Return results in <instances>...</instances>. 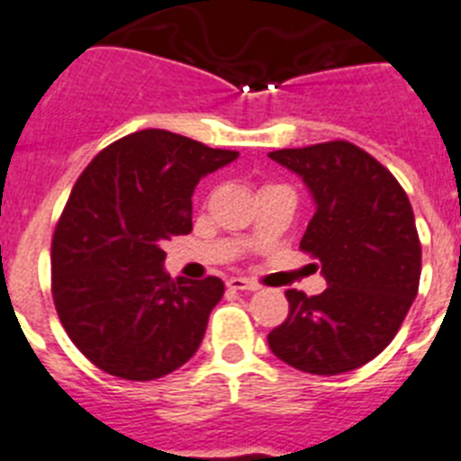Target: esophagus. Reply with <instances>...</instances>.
Segmentation results:
<instances>
[{
	"mask_svg": "<svg viewBox=\"0 0 461 461\" xmlns=\"http://www.w3.org/2000/svg\"><path fill=\"white\" fill-rule=\"evenodd\" d=\"M227 288L230 290H249V293H255V290H260V285L250 281V278H243V276H231L227 281Z\"/></svg>",
	"mask_w": 461,
	"mask_h": 461,
	"instance_id": "obj_1",
	"label": "esophagus"
}]
</instances>
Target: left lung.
<instances>
[{"instance_id":"obj_1","label":"left lung","mask_w":461,"mask_h":461,"mask_svg":"<svg viewBox=\"0 0 461 461\" xmlns=\"http://www.w3.org/2000/svg\"><path fill=\"white\" fill-rule=\"evenodd\" d=\"M314 199L300 249L328 288L285 290L288 319L267 335L276 358L312 375L361 368L392 342L420 288L421 246L408 194L361 147L344 140L276 149Z\"/></svg>"}]
</instances>
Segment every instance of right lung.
Listing matches in <instances>:
<instances>
[{
	"label": "right lung",
	"mask_w": 461,
	"mask_h": 461,
	"mask_svg": "<svg viewBox=\"0 0 461 461\" xmlns=\"http://www.w3.org/2000/svg\"><path fill=\"white\" fill-rule=\"evenodd\" d=\"M237 157L145 129L112 142L81 173L53 234L51 285L65 332L93 366L147 382L196 354L224 284L171 278L161 246L192 231L201 177Z\"/></svg>",
	"instance_id": "obj_1"
}]
</instances>
